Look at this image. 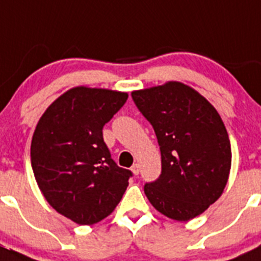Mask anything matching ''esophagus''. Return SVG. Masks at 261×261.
Instances as JSON below:
<instances>
[{"label": "esophagus", "instance_id": "1", "mask_svg": "<svg viewBox=\"0 0 261 261\" xmlns=\"http://www.w3.org/2000/svg\"><path fill=\"white\" fill-rule=\"evenodd\" d=\"M132 172L135 175L140 174V165H138V163H135V165L132 166Z\"/></svg>", "mask_w": 261, "mask_h": 261}]
</instances>
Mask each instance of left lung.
<instances>
[{"instance_id":"8db88e82","label":"left lung","mask_w":261,"mask_h":261,"mask_svg":"<svg viewBox=\"0 0 261 261\" xmlns=\"http://www.w3.org/2000/svg\"><path fill=\"white\" fill-rule=\"evenodd\" d=\"M138 110L156 135L162 174L144 191L163 216L192 220L223 193L230 168L231 145L220 114L193 87L168 81L132 91Z\"/></svg>"}]
</instances>
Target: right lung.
Here are the masks:
<instances>
[{"label": "right lung", "instance_id": "right-lung-1", "mask_svg": "<svg viewBox=\"0 0 261 261\" xmlns=\"http://www.w3.org/2000/svg\"><path fill=\"white\" fill-rule=\"evenodd\" d=\"M126 99L124 91L71 87L44 111L32 136L39 190L57 213L78 225L110 216L132 176L112 161L102 132Z\"/></svg>", "mask_w": 261, "mask_h": 261}]
</instances>
